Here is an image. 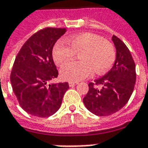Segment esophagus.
Here are the masks:
<instances>
[{
    "label": "esophagus",
    "instance_id": "1",
    "mask_svg": "<svg viewBox=\"0 0 148 148\" xmlns=\"http://www.w3.org/2000/svg\"><path fill=\"white\" fill-rule=\"evenodd\" d=\"M78 84V82H69V86L70 87H74Z\"/></svg>",
    "mask_w": 148,
    "mask_h": 148
}]
</instances>
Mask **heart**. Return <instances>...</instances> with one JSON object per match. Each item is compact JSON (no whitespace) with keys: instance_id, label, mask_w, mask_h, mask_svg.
<instances>
[{"instance_id":"heart-1","label":"heart","mask_w":148,"mask_h":148,"mask_svg":"<svg viewBox=\"0 0 148 148\" xmlns=\"http://www.w3.org/2000/svg\"><path fill=\"white\" fill-rule=\"evenodd\" d=\"M70 46L59 40L53 49V58L57 66H64L73 61L79 53L80 61L65 66L61 70L62 79L78 82L90 77L93 71L103 74L113 65L116 50L111 42L92 33H80L67 39Z\"/></svg>"}]
</instances>
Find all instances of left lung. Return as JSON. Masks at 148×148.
I'll return each mask as SVG.
<instances>
[{
	"instance_id": "1",
	"label": "left lung",
	"mask_w": 148,
	"mask_h": 148,
	"mask_svg": "<svg viewBox=\"0 0 148 148\" xmlns=\"http://www.w3.org/2000/svg\"><path fill=\"white\" fill-rule=\"evenodd\" d=\"M112 40L116 53L114 65L104 76L88 84L89 91L83 98L86 108L96 116H109L123 108L136 81L135 64L130 50L116 36Z\"/></svg>"
}]
</instances>
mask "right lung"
<instances>
[{
  "mask_svg": "<svg viewBox=\"0 0 148 148\" xmlns=\"http://www.w3.org/2000/svg\"><path fill=\"white\" fill-rule=\"evenodd\" d=\"M66 28L47 27L32 36L15 58L10 82L18 103L26 112L39 117L52 116L60 108L68 82L51 83L58 71L53 49Z\"/></svg>",
  "mask_w": 148,
  "mask_h": 148,
  "instance_id": "1",
  "label": "right lung"
}]
</instances>
